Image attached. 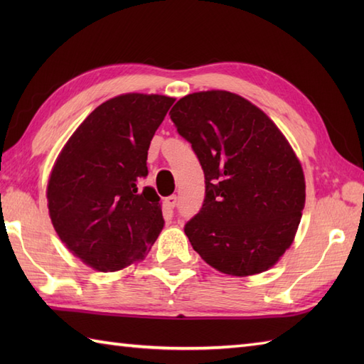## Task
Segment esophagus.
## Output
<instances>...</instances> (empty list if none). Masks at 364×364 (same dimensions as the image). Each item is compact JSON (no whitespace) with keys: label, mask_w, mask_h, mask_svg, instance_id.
<instances>
[{"label":"esophagus","mask_w":364,"mask_h":364,"mask_svg":"<svg viewBox=\"0 0 364 364\" xmlns=\"http://www.w3.org/2000/svg\"><path fill=\"white\" fill-rule=\"evenodd\" d=\"M176 202H178V197L176 196H168L166 197V205L168 208H175L176 206Z\"/></svg>","instance_id":"34e87169"}]
</instances>
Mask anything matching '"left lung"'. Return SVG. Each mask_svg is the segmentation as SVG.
I'll return each instance as SVG.
<instances>
[{"instance_id":"left-lung-1","label":"left lung","mask_w":364,"mask_h":364,"mask_svg":"<svg viewBox=\"0 0 364 364\" xmlns=\"http://www.w3.org/2000/svg\"><path fill=\"white\" fill-rule=\"evenodd\" d=\"M205 173V200L184 225L191 245L223 274L264 272L289 249L305 178L289 142L259 107L227 90L197 92L168 112Z\"/></svg>"}]
</instances>
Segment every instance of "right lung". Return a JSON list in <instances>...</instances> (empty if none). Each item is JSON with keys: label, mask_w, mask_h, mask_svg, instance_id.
I'll return each instance as SVG.
<instances>
[{"label": "right lung", "mask_w": 364, "mask_h": 364, "mask_svg": "<svg viewBox=\"0 0 364 364\" xmlns=\"http://www.w3.org/2000/svg\"><path fill=\"white\" fill-rule=\"evenodd\" d=\"M175 100L127 94L100 105L60 151L46 189L53 227L87 266L115 272L144 259L164 219L142 188L151 139Z\"/></svg>", "instance_id": "1"}]
</instances>
